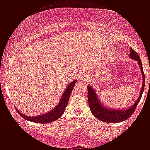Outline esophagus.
<instances>
[{"label":"esophagus","mask_w":150,"mask_h":150,"mask_svg":"<svg viewBox=\"0 0 150 150\" xmlns=\"http://www.w3.org/2000/svg\"><path fill=\"white\" fill-rule=\"evenodd\" d=\"M89 77V73L86 72V71H83L79 75V79L80 80H84L87 79V78Z\"/></svg>","instance_id":"obj_1"}]
</instances>
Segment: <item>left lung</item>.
Listing matches in <instances>:
<instances>
[{
	"label": "left lung",
	"instance_id": "1",
	"mask_svg": "<svg viewBox=\"0 0 150 150\" xmlns=\"http://www.w3.org/2000/svg\"><path fill=\"white\" fill-rule=\"evenodd\" d=\"M130 57L133 60L138 61V64L139 66L140 71L142 72V85L141 88L140 93L138 96V99L135 102L134 104H132L130 107L126 108V109H114L110 107H107L105 106L101 101L100 98L97 96L96 94V89H94L91 86H87L88 88V102H89V106L91 110L92 114H93L95 117L100 120V121H104V122H108V123H118L127 120V119L131 117V115L135 111V108L137 107L138 103H139L140 99L142 97V93L144 91L145 88V75L142 69V61L140 60V57L139 54L131 48L130 49Z\"/></svg>",
	"mask_w": 150,
	"mask_h": 150
}]
</instances>
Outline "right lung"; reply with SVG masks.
I'll return each mask as SVG.
<instances>
[{"mask_svg":"<svg viewBox=\"0 0 150 150\" xmlns=\"http://www.w3.org/2000/svg\"><path fill=\"white\" fill-rule=\"evenodd\" d=\"M77 81L78 80L76 79L74 80L73 82H71L70 84L68 85L65 90L64 91V93L62 94L61 100L58 102V103L56 105V107H54L53 109L50 110V111L47 112V113L32 117L25 115V114H22V112H20L18 110H17L18 113L27 121H33V122H35V123L47 124L56 121V120H57L62 116V114H64V112L65 110V108L67 107V105H68V100L70 98L73 87L75 86V82Z\"/></svg>","mask_w":150,"mask_h":150,"instance_id":"1","label":"right lung"}]
</instances>
